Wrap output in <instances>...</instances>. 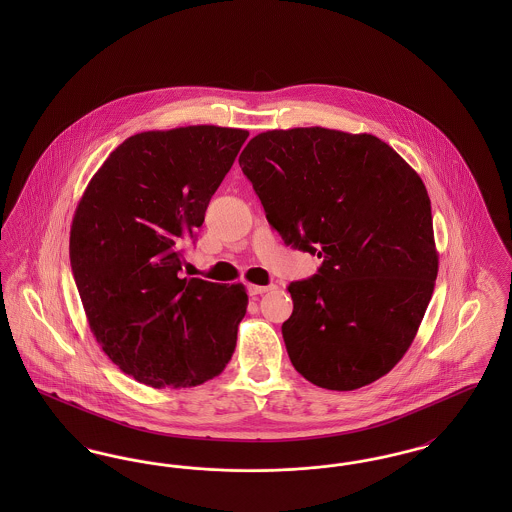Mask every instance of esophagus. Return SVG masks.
Segmentation results:
<instances>
[{"label": "esophagus", "mask_w": 512, "mask_h": 512, "mask_svg": "<svg viewBox=\"0 0 512 512\" xmlns=\"http://www.w3.org/2000/svg\"><path fill=\"white\" fill-rule=\"evenodd\" d=\"M276 286H255V284H249L247 286V292L251 293V295H261V293L270 292V290H274Z\"/></svg>", "instance_id": "1"}]
</instances>
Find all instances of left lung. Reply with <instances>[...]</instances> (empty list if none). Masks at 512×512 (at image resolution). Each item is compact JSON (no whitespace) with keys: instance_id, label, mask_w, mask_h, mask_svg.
Here are the masks:
<instances>
[{"instance_id":"obj_1","label":"left lung","mask_w":512,"mask_h":512,"mask_svg":"<svg viewBox=\"0 0 512 512\" xmlns=\"http://www.w3.org/2000/svg\"><path fill=\"white\" fill-rule=\"evenodd\" d=\"M240 167L282 240L322 259L292 282L282 336L295 370L326 390L388 374L411 347L438 276L424 182L372 134L267 130Z\"/></svg>"}]
</instances>
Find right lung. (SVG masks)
I'll return each mask as SVG.
<instances>
[{
  "label": "right lung",
  "instance_id": "right-lung-1",
  "mask_svg": "<svg viewBox=\"0 0 512 512\" xmlns=\"http://www.w3.org/2000/svg\"><path fill=\"white\" fill-rule=\"evenodd\" d=\"M249 132L213 124L124 140L74 211L71 267L90 330L124 374L151 388H192L232 359L244 284L182 278V245Z\"/></svg>",
  "mask_w": 512,
  "mask_h": 512
}]
</instances>
